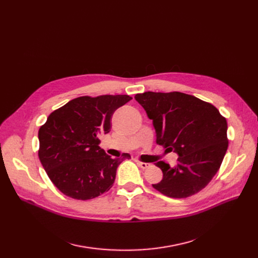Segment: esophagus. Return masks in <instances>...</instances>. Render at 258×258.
I'll use <instances>...</instances> for the list:
<instances>
[{
	"label": "esophagus",
	"mask_w": 258,
	"mask_h": 258,
	"mask_svg": "<svg viewBox=\"0 0 258 258\" xmlns=\"http://www.w3.org/2000/svg\"><path fill=\"white\" fill-rule=\"evenodd\" d=\"M137 164L139 167H141L142 169H146L151 166L150 163H145V162H140V161H137Z\"/></svg>",
	"instance_id": "esophagus-1"
}]
</instances>
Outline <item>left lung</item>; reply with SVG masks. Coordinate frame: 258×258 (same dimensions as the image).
<instances>
[{
  "instance_id": "obj_1",
  "label": "left lung",
  "mask_w": 258,
  "mask_h": 258,
  "mask_svg": "<svg viewBox=\"0 0 258 258\" xmlns=\"http://www.w3.org/2000/svg\"><path fill=\"white\" fill-rule=\"evenodd\" d=\"M135 99L153 120L157 143L179 156L174 167L163 161L155 163L163 179L153 187L174 199L201 191L220 169L227 152L226 118L211 103L180 92H145Z\"/></svg>"
}]
</instances>
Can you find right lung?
I'll return each instance as SVG.
<instances>
[{
	"label": "right lung",
	"instance_id": "obj_1",
	"mask_svg": "<svg viewBox=\"0 0 258 258\" xmlns=\"http://www.w3.org/2000/svg\"><path fill=\"white\" fill-rule=\"evenodd\" d=\"M128 95L75 98L52 112L38 131V157L52 183L76 200L97 198L113 186L116 170L128 154L111 158L99 147L118 107Z\"/></svg>",
	"mask_w": 258,
	"mask_h": 258
}]
</instances>
